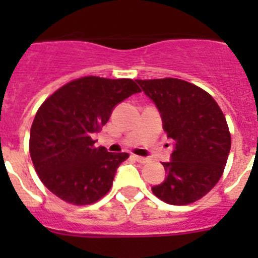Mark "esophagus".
<instances>
[{"mask_svg":"<svg viewBox=\"0 0 258 258\" xmlns=\"http://www.w3.org/2000/svg\"><path fill=\"white\" fill-rule=\"evenodd\" d=\"M133 159L141 164H145L149 161V159H146V157H142V156H138V155H133Z\"/></svg>","mask_w":258,"mask_h":258,"instance_id":"34e87169","label":"esophagus"}]
</instances>
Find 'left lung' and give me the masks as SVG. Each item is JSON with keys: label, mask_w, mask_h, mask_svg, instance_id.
<instances>
[{"label": "left lung", "mask_w": 258, "mask_h": 258, "mask_svg": "<svg viewBox=\"0 0 258 258\" xmlns=\"http://www.w3.org/2000/svg\"><path fill=\"white\" fill-rule=\"evenodd\" d=\"M160 111L163 127L175 146L166 178L152 192L172 206L202 199L220 181L229 157L231 136L226 118L209 93L184 80H137Z\"/></svg>", "instance_id": "left-lung-1"}]
</instances>
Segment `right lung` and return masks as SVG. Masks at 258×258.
Returning a JSON list of instances; mask_svg holds the SVG:
<instances>
[{"instance_id": "add662e5", "label": "right lung", "mask_w": 258, "mask_h": 258, "mask_svg": "<svg viewBox=\"0 0 258 258\" xmlns=\"http://www.w3.org/2000/svg\"><path fill=\"white\" fill-rule=\"evenodd\" d=\"M140 92L131 79L85 76L41 104L31 126L29 154L41 182L59 199L88 206L108 192L129 154L95 147L92 136L106 125L116 104Z\"/></svg>"}]
</instances>
